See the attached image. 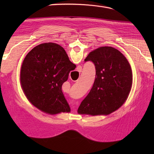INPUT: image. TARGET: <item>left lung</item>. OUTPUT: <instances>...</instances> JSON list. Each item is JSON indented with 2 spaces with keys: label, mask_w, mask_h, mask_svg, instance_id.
I'll return each instance as SVG.
<instances>
[{
  "label": "left lung",
  "mask_w": 154,
  "mask_h": 154,
  "mask_svg": "<svg viewBox=\"0 0 154 154\" xmlns=\"http://www.w3.org/2000/svg\"><path fill=\"white\" fill-rule=\"evenodd\" d=\"M89 61L95 66V79L78 113L109 114L119 109L128 96L132 83L131 67L120 51L109 46L90 52L85 62Z\"/></svg>",
  "instance_id": "obj_1"
}]
</instances>
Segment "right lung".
Here are the masks:
<instances>
[{
  "label": "right lung",
  "instance_id": "add662e5",
  "mask_svg": "<svg viewBox=\"0 0 154 154\" xmlns=\"http://www.w3.org/2000/svg\"><path fill=\"white\" fill-rule=\"evenodd\" d=\"M75 67L61 45L50 42L35 46L24 58L20 71L21 85L27 99L44 112H70L61 87Z\"/></svg>",
  "mask_w": 154,
  "mask_h": 154
}]
</instances>
